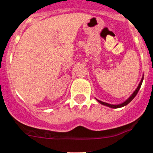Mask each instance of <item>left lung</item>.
<instances>
[{
    "label": "left lung",
    "mask_w": 153,
    "mask_h": 153,
    "mask_svg": "<svg viewBox=\"0 0 153 153\" xmlns=\"http://www.w3.org/2000/svg\"><path fill=\"white\" fill-rule=\"evenodd\" d=\"M143 77L142 78V79H141V81H140V84H139L138 87H137V88H136V90H135L134 92H133V93H132V95H131L130 97H129V98L127 99V100L125 101V102H122V103L118 104V105H113V104H109V103H107V102H102V101H100V100H97V99H96V100H97L98 101V102H100V103L102 104V105H104V106H108V107L113 108V109H117V108H120V107H123V106H126L127 104H129V102H130L131 101H132V100H133V99H134V97L136 96V94H137L138 92H139V90H140V87H141V85H142V83H143Z\"/></svg>",
    "instance_id": "obj_1"
}]
</instances>
